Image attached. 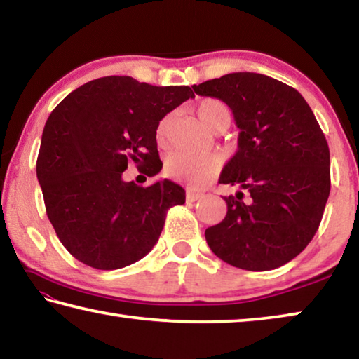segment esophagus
I'll list each match as a JSON object with an SVG mask.
<instances>
[{
    "label": "esophagus",
    "instance_id": "1",
    "mask_svg": "<svg viewBox=\"0 0 359 359\" xmlns=\"http://www.w3.org/2000/svg\"><path fill=\"white\" fill-rule=\"evenodd\" d=\"M201 196H203V193L193 190V188H187V201H190V203L198 201Z\"/></svg>",
    "mask_w": 359,
    "mask_h": 359
}]
</instances>
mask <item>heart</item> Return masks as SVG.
<instances>
[{"label":"heart","instance_id":"1","mask_svg":"<svg viewBox=\"0 0 359 359\" xmlns=\"http://www.w3.org/2000/svg\"><path fill=\"white\" fill-rule=\"evenodd\" d=\"M196 115L205 128L210 131L226 130L231 120H233V112L229 106L217 98H204L199 101L196 107ZM169 120L163 118L156 126V139L158 142H163L168 135ZM218 168H220V160L214 155H185V154H174L166 160L165 172L168 177L187 180L193 185H201L204 182L214 177Z\"/></svg>","mask_w":359,"mask_h":359}]
</instances>
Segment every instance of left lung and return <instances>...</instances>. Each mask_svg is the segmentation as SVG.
Wrapping results in <instances>:
<instances>
[{
	"label": "left lung",
	"mask_w": 359,
	"mask_h": 359,
	"mask_svg": "<svg viewBox=\"0 0 359 359\" xmlns=\"http://www.w3.org/2000/svg\"><path fill=\"white\" fill-rule=\"evenodd\" d=\"M193 90L226 102L241 130L220 184L242 190L224 196L226 217L205 229L210 250L245 271L287 264L317 233L331 190L330 147L311 106L257 72H231Z\"/></svg>",
	"instance_id": "8db88e82"
}]
</instances>
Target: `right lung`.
<instances>
[{
    "label": "right lung",
    "mask_w": 359,
    "mask_h": 359,
    "mask_svg": "<svg viewBox=\"0 0 359 359\" xmlns=\"http://www.w3.org/2000/svg\"><path fill=\"white\" fill-rule=\"evenodd\" d=\"M190 87H155L130 76L83 83L53 109L42 131L36 174L58 239L90 267L136 263L160 238L166 212L185 203L171 180L125 182L130 163L151 177L161 171L156 126Z\"/></svg>",
    "instance_id": "add662e5"
}]
</instances>
